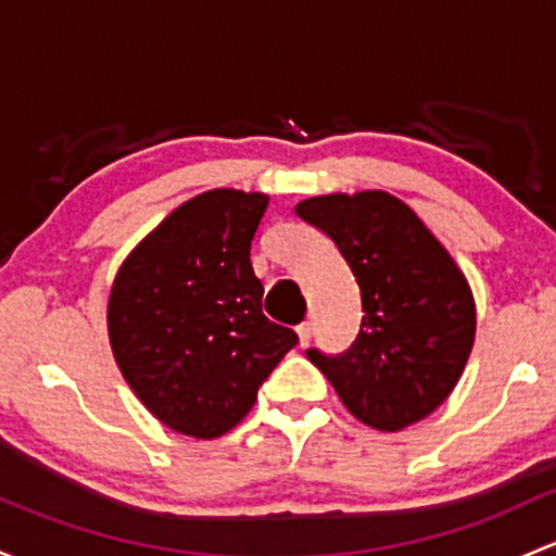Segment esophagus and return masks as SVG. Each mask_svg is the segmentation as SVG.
Returning <instances> with one entry per match:
<instances>
[{"instance_id": "34e87169", "label": "esophagus", "mask_w": 556, "mask_h": 556, "mask_svg": "<svg viewBox=\"0 0 556 556\" xmlns=\"http://www.w3.org/2000/svg\"><path fill=\"white\" fill-rule=\"evenodd\" d=\"M295 332H298V341H301V346H308V341H312V325L301 323L295 327Z\"/></svg>"}]
</instances>
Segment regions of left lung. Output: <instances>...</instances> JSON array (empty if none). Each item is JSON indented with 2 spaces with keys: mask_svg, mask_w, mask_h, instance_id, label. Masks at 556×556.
Wrapping results in <instances>:
<instances>
[{
  "mask_svg": "<svg viewBox=\"0 0 556 556\" xmlns=\"http://www.w3.org/2000/svg\"><path fill=\"white\" fill-rule=\"evenodd\" d=\"M341 250L362 295L356 341L343 354L308 349L346 410L381 431L418 424L447 400L475 346V295L464 271L386 191L295 204Z\"/></svg>",
  "mask_w": 556,
  "mask_h": 556,
  "instance_id": "1",
  "label": "left lung"
}]
</instances>
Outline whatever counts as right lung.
<instances>
[{
	"mask_svg": "<svg viewBox=\"0 0 556 556\" xmlns=\"http://www.w3.org/2000/svg\"><path fill=\"white\" fill-rule=\"evenodd\" d=\"M266 204L258 191H204L175 207L116 271L111 352L146 410L178 434L231 431L298 343L261 312L250 242Z\"/></svg>",
	"mask_w": 556,
	"mask_h": 556,
	"instance_id": "obj_1",
	"label": "right lung"
}]
</instances>
